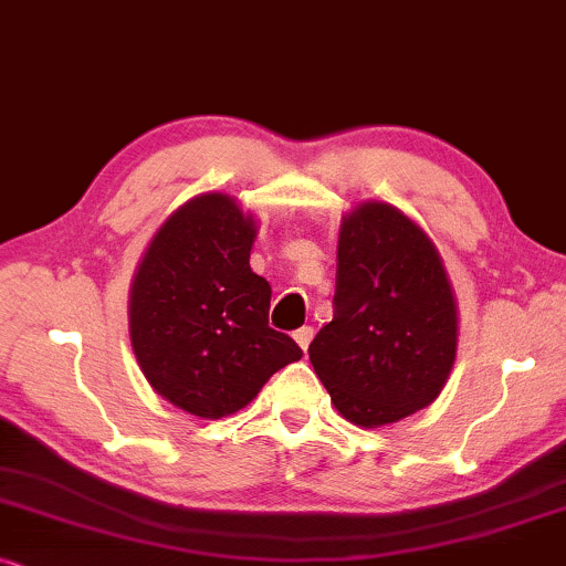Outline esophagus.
Wrapping results in <instances>:
<instances>
[{"mask_svg":"<svg viewBox=\"0 0 566 566\" xmlns=\"http://www.w3.org/2000/svg\"><path fill=\"white\" fill-rule=\"evenodd\" d=\"M292 336H295V342L300 344V349L307 352V346H311V342H313V328L311 326H303V328H297Z\"/></svg>","mask_w":566,"mask_h":566,"instance_id":"esophagus-1","label":"esophagus"}]
</instances>
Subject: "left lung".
Segmentation results:
<instances>
[{
	"label": "left lung",
	"instance_id": "left-lung-1",
	"mask_svg": "<svg viewBox=\"0 0 566 566\" xmlns=\"http://www.w3.org/2000/svg\"><path fill=\"white\" fill-rule=\"evenodd\" d=\"M458 349V305L427 232L386 201L342 220L334 321L311 361L331 403L357 427L424 409L446 388Z\"/></svg>",
	"mask_w": 566,
	"mask_h": 566
}]
</instances>
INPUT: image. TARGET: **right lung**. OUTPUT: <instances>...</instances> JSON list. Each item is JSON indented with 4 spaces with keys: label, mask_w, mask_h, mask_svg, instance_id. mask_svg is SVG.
Listing matches in <instances>:
<instances>
[{
    "label": "right lung",
    "mask_w": 566,
    "mask_h": 566,
    "mask_svg": "<svg viewBox=\"0 0 566 566\" xmlns=\"http://www.w3.org/2000/svg\"><path fill=\"white\" fill-rule=\"evenodd\" d=\"M255 222L228 193L178 207L149 240L129 292L132 349L149 386L201 419L230 417L303 349L269 326L251 269Z\"/></svg>",
    "instance_id": "obj_1"
}]
</instances>
